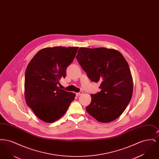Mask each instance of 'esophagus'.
<instances>
[{
  "label": "esophagus",
  "instance_id": "1",
  "mask_svg": "<svg viewBox=\"0 0 159 159\" xmlns=\"http://www.w3.org/2000/svg\"><path fill=\"white\" fill-rule=\"evenodd\" d=\"M82 93H83V92H82V91H80L79 92H77V93H76V96H77V97H79V96L81 95Z\"/></svg>",
  "mask_w": 159,
  "mask_h": 159
}]
</instances>
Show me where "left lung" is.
Instances as JSON below:
<instances>
[{"instance_id": "8db88e82", "label": "left lung", "mask_w": 159, "mask_h": 159, "mask_svg": "<svg viewBox=\"0 0 159 159\" xmlns=\"http://www.w3.org/2000/svg\"><path fill=\"white\" fill-rule=\"evenodd\" d=\"M76 58L101 91L91 94L87 112L101 123L117 119L126 108L133 93V80L127 61L119 51L105 48H80Z\"/></svg>"}]
</instances>
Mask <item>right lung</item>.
<instances>
[{"label":"right lung","instance_id":"right-lung-1","mask_svg":"<svg viewBox=\"0 0 159 159\" xmlns=\"http://www.w3.org/2000/svg\"><path fill=\"white\" fill-rule=\"evenodd\" d=\"M79 47L46 48L29 63L25 73L24 94L27 106L39 119L52 123L61 117L76 94L57 86L73 62Z\"/></svg>","mask_w":159,"mask_h":159}]
</instances>
